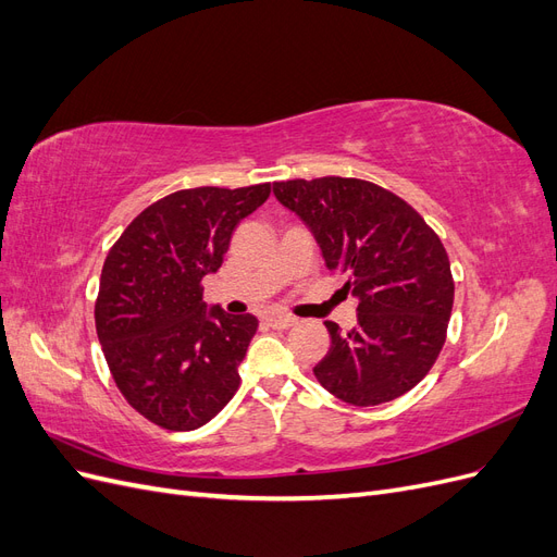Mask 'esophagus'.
Here are the masks:
<instances>
[{
    "mask_svg": "<svg viewBox=\"0 0 557 557\" xmlns=\"http://www.w3.org/2000/svg\"><path fill=\"white\" fill-rule=\"evenodd\" d=\"M264 323L269 327H274V330H288V327H293L297 323V320L293 315H278V313H274V315H267Z\"/></svg>",
    "mask_w": 557,
    "mask_h": 557,
    "instance_id": "obj_1",
    "label": "esophagus"
}]
</instances>
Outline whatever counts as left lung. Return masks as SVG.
<instances>
[{
	"mask_svg": "<svg viewBox=\"0 0 557 557\" xmlns=\"http://www.w3.org/2000/svg\"><path fill=\"white\" fill-rule=\"evenodd\" d=\"M281 205L299 215L330 272L346 274L358 297V325L330 332L318 383L352 407H376L425 379L446 342L453 276L446 248L416 209L360 178L274 183Z\"/></svg>",
	"mask_w": 557,
	"mask_h": 557,
	"instance_id": "1",
	"label": "left lung"
}]
</instances>
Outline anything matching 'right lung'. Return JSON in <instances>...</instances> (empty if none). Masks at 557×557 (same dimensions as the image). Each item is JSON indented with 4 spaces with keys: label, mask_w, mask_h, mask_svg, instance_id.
<instances>
[{
    "label": "right lung",
    "mask_w": 557,
    "mask_h": 557,
    "mask_svg": "<svg viewBox=\"0 0 557 557\" xmlns=\"http://www.w3.org/2000/svg\"><path fill=\"white\" fill-rule=\"evenodd\" d=\"M269 183L193 188L144 209L102 267L95 325L125 399L164 430H197L239 387V364L258 318L201 301L232 232L262 207Z\"/></svg>",
    "instance_id": "right-lung-1"
}]
</instances>
